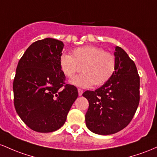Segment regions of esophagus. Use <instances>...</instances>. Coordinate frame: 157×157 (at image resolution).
Here are the masks:
<instances>
[{"label": "esophagus", "mask_w": 157, "mask_h": 157, "mask_svg": "<svg viewBox=\"0 0 157 157\" xmlns=\"http://www.w3.org/2000/svg\"><path fill=\"white\" fill-rule=\"evenodd\" d=\"M78 96H82L83 94V90L82 89H78Z\"/></svg>", "instance_id": "obj_1"}]
</instances>
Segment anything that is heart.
I'll use <instances>...</instances> for the list:
<instances>
[{"instance_id": "obj_1", "label": "heart", "mask_w": 157, "mask_h": 157, "mask_svg": "<svg viewBox=\"0 0 157 157\" xmlns=\"http://www.w3.org/2000/svg\"><path fill=\"white\" fill-rule=\"evenodd\" d=\"M59 65L65 76L73 78L82 69L83 73L70 80L77 87H90L94 84L101 86L107 83L117 70V59L111 52L94 46L75 49L73 56L63 54Z\"/></svg>"}]
</instances>
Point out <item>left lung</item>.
Returning <instances> with one entry per match:
<instances>
[{"label": "left lung", "instance_id": "1", "mask_svg": "<svg viewBox=\"0 0 157 157\" xmlns=\"http://www.w3.org/2000/svg\"><path fill=\"white\" fill-rule=\"evenodd\" d=\"M114 56L117 70L112 78L95 91L82 94L89 101L86 125L96 134H113L125 128L140 102V76L135 63L119 47H115Z\"/></svg>", "mask_w": 157, "mask_h": 157}]
</instances>
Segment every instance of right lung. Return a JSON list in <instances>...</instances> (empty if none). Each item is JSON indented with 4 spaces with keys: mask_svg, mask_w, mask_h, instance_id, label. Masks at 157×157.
Instances as JSON below:
<instances>
[{
    "mask_svg": "<svg viewBox=\"0 0 157 157\" xmlns=\"http://www.w3.org/2000/svg\"><path fill=\"white\" fill-rule=\"evenodd\" d=\"M64 46L55 38L37 40L17 64L14 105L19 117L35 131L50 133L59 129L78 97L75 86H64L65 75L59 65Z\"/></svg>",
    "mask_w": 157,
    "mask_h": 157,
    "instance_id": "obj_1",
    "label": "right lung"
}]
</instances>
